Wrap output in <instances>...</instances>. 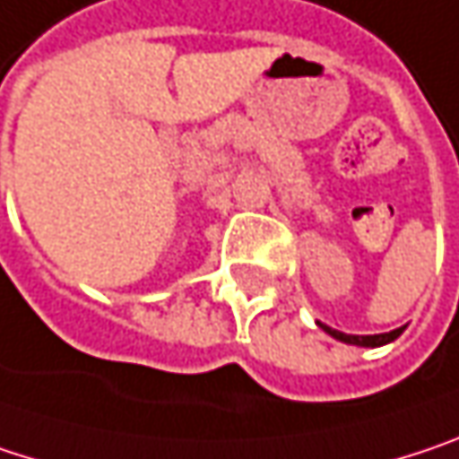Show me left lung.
Listing matches in <instances>:
<instances>
[{
	"label": "left lung",
	"mask_w": 459,
	"mask_h": 459,
	"mask_svg": "<svg viewBox=\"0 0 459 459\" xmlns=\"http://www.w3.org/2000/svg\"><path fill=\"white\" fill-rule=\"evenodd\" d=\"M325 333H330L333 338H338V341H343V343H354V346H383V343H391V341H396L402 333H404V327H396V330H391V333H380V335H346V333H341V330H333V327H327V325H319Z\"/></svg>",
	"instance_id": "left-lung-1"
}]
</instances>
